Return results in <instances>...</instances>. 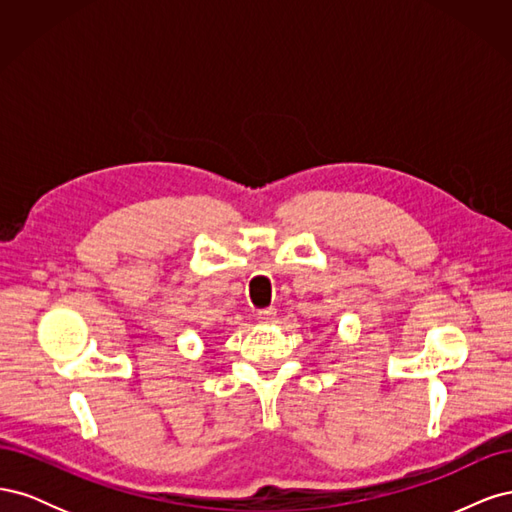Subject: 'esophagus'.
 <instances>
[{
	"instance_id": "1",
	"label": "esophagus",
	"mask_w": 512,
	"mask_h": 512,
	"mask_svg": "<svg viewBox=\"0 0 512 512\" xmlns=\"http://www.w3.org/2000/svg\"><path fill=\"white\" fill-rule=\"evenodd\" d=\"M275 309L273 307H267V309H258L256 312V318H258V322H262V324H269V322H273L275 320Z\"/></svg>"
}]
</instances>
